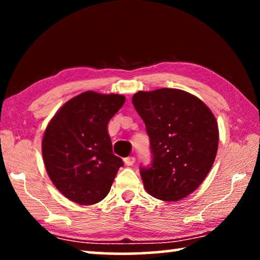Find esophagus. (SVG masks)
<instances>
[{
    "label": "esophagus",
    "mask_w": 260,
    "mask_h": 260,
    "mask_svg": "<svg viewBox=\"0 0 260 260\" xmlns=\"http://www.w3.org/2000/svg\"><path fill=\"white\" fill-rule=\"evenodd\" d=\"M124 161H125V164L127 165V166H132L135 162V157H132V156H129V157H126L125 159H124Z\"/></svg>",
    "instance_id": "34e87169"
}]
</instances>
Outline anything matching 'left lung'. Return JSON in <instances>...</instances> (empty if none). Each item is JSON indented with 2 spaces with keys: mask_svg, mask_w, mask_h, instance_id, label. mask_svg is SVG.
<instances>
[{
  "mask_svg": "<svg viewBox=\"0 0 260 260\" xmlns=\"http://www.w3.org/2000/svg\"><path fill=\"white\" fill-rule=\"evenodd\" d=\"M132 102L150 139L152 161L140 170L144 188L161 201L184 199L204 181L217 156L213 113L199 98L173 88L138 91Z\"/></svg>",
  "mask_w": 260,
  "mask_h": 260,
  "instance_id": "left-lung-1",
  "label": "left lung"
}]
</instances>
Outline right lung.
<instances>
[{
	"label": "right lung",
	"instance_id": "1",
	"mask_svg": "<svg viewBox=\"0 0 260 260\" xmlns=\"http://www.w3.org/2000/svg\"><path fill=\"white\" fill-rule=\"evenodd\" d=\"M125 100L85 91L68 101L48 124L43 161L52 183L70 201L91 205L109 193L124 162L113 155L108 124Z\"/></svg>",
	"mask_w": 260,
	"mask_h": 260
}]
</instances>
